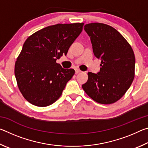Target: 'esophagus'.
<instances>
[{"label": "esophagus", "mask_w": 148, "mask_h": 148, "mask_svg": "<svg viewBox=\"0 0 148 148\" xmlns=\"http://www.w3.org/2000/svg\"><path fill=\"white\" fill-rule=\"evenodd\" d=\"M82 71H80V70H79V69H76L75 70V72H76V74H78V73H80V72H81Z\"/></svg>", "instance_id": "esophagus-1"}]
</instances>
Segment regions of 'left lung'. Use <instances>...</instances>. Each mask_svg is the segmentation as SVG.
I'll use <instances>...</instances> for the list:
<instances>
[{
	"mask_svg": "<svg viewBox=\"0 0 148 148\" xmlns=\"http://www.w3.org/2000/svg\"><path fill=\"white\" fill-rule=\"evenodd\" d=\"M84 30L95 57L101 60V68L97 74L88 72V80L82 88L98 103L112 104L123 96L134 79L133 50L116 29L108 25L89 23Z\"/></svg>",
	"mask_w": 148,
	"mask_h": 148,
	"instance_id": "8db88e82",
	"label": "left lung"
}]
</instances>
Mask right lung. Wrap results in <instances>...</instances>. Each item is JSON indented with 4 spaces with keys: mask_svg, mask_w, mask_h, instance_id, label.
Here are the masks:
<instances>
[{
    "mask_svg": "<svg viewBox=\"0 0 148 148\" xmlns=\"http://www.w3.org/2000/svg\"><path fill=\"white\" fill-rule=\"evenodd\" d=\"M84 23L57 24L34 32L26 40L15 64L17 86L24 98L40 107L54 103L74 76L57 59L66 56Z\"/></svg>",
    "mask_w": 148,
    "mask_h": 148,
    "instance_id": "add662e5",
    "label": "right lung"
}]
</instances>
